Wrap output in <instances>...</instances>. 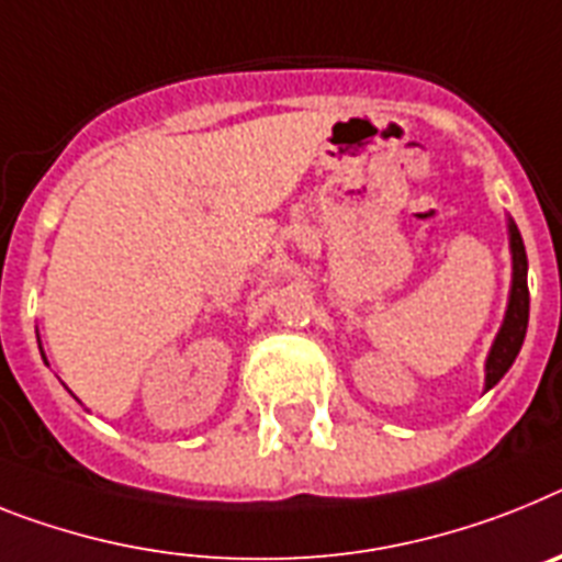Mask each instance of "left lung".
I'll list each match as a JSON object with an SVG mask.
<instances>
[{"label": "left lung", "mask_w": 562, "mask_h": 562, "mask_svg": "<svg viewBox=\"0 0 562 562\" xmlns=\"http://www.w3.org/2000/svg\"><path fill=\"white\" fill-rule=\"evenodd\" d=\"M508 248H512V291H508L506 317L494 337L492 351L485 357V391L494 389L512 369L526 339V328H529V282H526L529 259H526V245L514 220H508Z\"/></svg>", "instance_id": "8db88e82"}]
</instances>
